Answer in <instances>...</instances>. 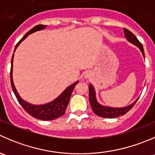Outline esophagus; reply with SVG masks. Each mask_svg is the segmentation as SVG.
I'll list each match as a JSON object with an SVG mask.
<instances>
[{"label":"esophagus","instance_id":"34e87169","mask_svg":"<svg viewBox=\"0 0 155 155\" xmlns=\"http://www.w3.org/2000/svg\"><path fill=\"white\" fill-rule=\"evenodd\" d=\"M90 77H91V73H90L89 72H85V73H84V78H85V79H89Z\"/></svg>","mask_w":155,"mask_h":155}]
</instances>
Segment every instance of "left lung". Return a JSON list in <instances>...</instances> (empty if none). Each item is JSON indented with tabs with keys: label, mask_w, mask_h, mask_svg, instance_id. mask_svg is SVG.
I'll use <instances>...</instances> for the list:
<instances>
[{
	"label": "left lung",
	"mask_w": 155,
	"mask_h": 155,
	"mask_svg": "<svg viewBox=\"0 0 155 155\" xmlns=\"http://www.w3.org/2000/svg\"><path fill=\"white\" fill-rule=\"evenodd\" d=\"M124 35L127 38V41L129 42L132 43L133 45H136L139 48V50L142 52V55L145 58V53H144V49L142 47V45L141 44L140 41L137 39V38L135 36L133 33H132L130 30L127 28H124ZM89 102L91 104L92 110L94 111V114L96 115L99 116L101 117L104 118H116L120 116L124 115L127 114L131 108L134 106L135 104L138 101L137 98L135 101L133 103L131 104L128 105L127 107H108V106H104V105L100 104L97 102V98H96V93L95 90H94V87L91 84H89Z\"/></svg>",
	"instance_id": "1"
}]
</instances>
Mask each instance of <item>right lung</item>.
<instances>
[{"instance_id": "add662e5", "label": "right lung", "mask_w": 155, "mask_h": 155, "mask_svg": "<svg viewBox=\"0 0 155 155\" xmlns=\"http://www.w3.org/2000/svg\"><path fill=\"white\" fill-rule=\"evenodd\" d=\"M47 25H38L35 26L34 28H31V30L28 31L23 37L22 38V39L16 44V47H15V51L17 48L18 46L19 45L21 42L25 39L27 36L29 35L31 33L35 32V31H40V30L45 29ZM13 57H14V53H13V57H12L11 61V69H10V82H11V86L12 89H13V93L16 95V98H17L18 101L20 104L21 106L23 107V109L32 116L33 117L36 118L38 120H53L57 119V118L60 117L61 116H63L65 113L67 107L68 105L69 101H70V97H71V94L73 91V88L76 86V84L79 82V81H76L72 85H69L58 97L53 100L52 101L49 102V103L41 105H35L31 104L28 103V102L25 101V100L22 98L18 94L16 88L15 87L14 83H13Z\"/></svg>"}]
</instances>
